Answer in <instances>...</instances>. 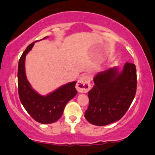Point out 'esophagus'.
Instances as JSON below:
<instances>
[{
	"label": "esophagus",
	"instance_id": "obj_1",
	"mask_svg": "<svg viewBox=\"0 0 155 155\" xmlns=\"http://www.w3.org/2000/svg\"><path fill=\"white\" fill-rule=\"evenodd\" d=\"M76 90L79 92H87L90 90V78L87 75L81 76L76 84Z\"/></svg>",
	"mask_w": 155,
	"mask_h": 155
}]
</instances>
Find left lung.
<instances>
[{
  "mask_svg": "<svg viewBox=\"0 0 155 155\" xmlns=\"http://www.w3.org/2000/svg\"><path fill=\"white\" fill-rule=\"evenodd\" d=\"M88 92L90 104L84 114L91 124L104 126L120 120L127 112L136 92L135 64L126 63L119 72L117 68L100 72L94 77Z\"/></svg>",
  "mask_w": 155,
  "mask_h": 155,
  "instance_id": "8db88e82",
  "label": "left lung"
}]
</instances>
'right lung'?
<instances>
[{
	"instance_id": "obj_1",
	"label": "right lung",
	"mask_w": 155,
	"mask_h": 155,
	"mask_svg": "<svg viewBox=\"0 0 155 155\" xmlns=\"http://www.w3.org/2000/svg\"><path fill=\"white\" fill-rule=\"evenodd\" d=\"M33 45L34 42L26 48L19 60L17 73L19 97L22 106L33 120L41 124L53 123L62 117L65 105L77 94L75 88L76 82L73 81L63 85L46 96L40 95L33 90L27 79L25 69L26 54Z\"/></svg>"
}]
</instances>
